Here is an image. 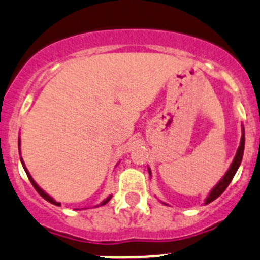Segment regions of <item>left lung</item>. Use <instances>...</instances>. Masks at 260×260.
I'll use <instances>...</instances> for the list:
<instances>
[{
    "instance_id": "left-lung-1",
    "label": "left lung",
    "mask_w": 260,
    "mask_h": 260,
    "mask_svg": "<svg viewBox=\"0 0 260 260\" xmlns=\"http://www.w3.org/2000/svg\"><path fill=\"white\" fill-rule=\"evenodd\" d=\"M241 130H242V135H241V140H240V146L239 148H237V152H236L235 154V158H233L232 164L230 165V168H228V170L225 171V174L222 177V179L219 180L218 183H216L215 185L213 187V189L209 192L208 197L205 199V202L204 205H208L210 204L211 201H214L215 199H218L220 194L223 193L225 190V188L230 185V183L232 182L233 177H235L236 171L239 170L240 165H241V161H242V156H244V149H245V128H244V125H241ZM148 173L149 175L152 177V171L151 169L148 168ZM162 202V201H161ZM164 205H168L166 202H162Z\"/></svg>"
}]
</instances>
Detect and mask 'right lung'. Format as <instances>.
I'll use <instances>...</instances> for the list:
<instances>
[{
  "instance_id": "right-lung-1",
  "label": "right lung",
  "mask_w": 260,
  "mask_h": 260,
  "mask_svg": "<svg viewBox=\"0 0 260 260\" xmlns=\"http://www.w3.org/2000/svg\"><path fill=\"white\" fill-rule=\"evenodd\" d=\"M18 147H19V154H20V138H19V139H18ZM20 162H21V165H23V169H24V171H25V173H27L28 179L30 180V183H32V185H33V187H35V189L37 190V192H38V194H40V196H41V197H44V199L46 200V201H49L50 204L56 205V206H60V202L55 201V200L52 199V197L50 196V194H47L46 192H45V190L42 189V188L40 187V185H38L37 183L35 182V179H33L32 175H30V174H29V171H28V169L25 168V164H24V161H23V158H21V154H20ZM117 165H118V164H117ZM117 165H116V166H117ZM111 199H112V194H109V196L107 197V199H104L103 201L101 202V204H99V205H95L94 208H98V206H103V205H106L107 202H108L109 200H111Z\"/></svg>"
}]
</instances>
